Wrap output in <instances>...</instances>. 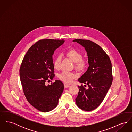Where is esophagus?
Segmentation results:
<instances>
[{"instance_id":"esophagus-1","label":"esophagus","mask_w":132,"mask_h":132,"mask_svg":"<svg viewBox=\"0 0 132 132\" xmlns=\"http://www.w3.org/2000/svg\"><path fill=\"white\" fill-rule=\"evenodd\" d=\"M70 87V85L69 84H67V83H65L64 84V87L65 88H68Z\"/></svg>"}]
</instances>
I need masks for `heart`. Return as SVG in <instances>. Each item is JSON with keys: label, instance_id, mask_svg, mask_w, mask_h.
Listing matches in <instances>:
<instances>
[{"label": "heart", "instance_id": "1", "mask_svg": "<svg viewBox=\"0 0 132 132\" xmlns=\"http://www.w3.org/2000/svg\"><path fill=\"white\" fill-rule=\"evenodd\" d=\"M65 56L69 58L74 62L76 70L79 72H82L87 69L88 66V60L82 58V54L79 51L74 48H70L65 52ZM61 57L57 56L53 61V67L54 69L59 70L60 68ZM58 78L62 81L70 83L77 78V76L75 73L63 71L58 75Z\"/></svg>", "mask_w": 132, "mask_h": 132}]
</instances>
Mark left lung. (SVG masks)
I'll return each mask as SVG.
<instances>
[{
	"instance_id": "left-lung-1",
	"label": "left lung",
	"mask_w": 132,
	"mask_h": 132,
	"mask_svg": "<svg viewBox=\"0 0 132 132\" xmlns=\"http://www.w3.org/2000/svg\"><path fill=\"white\" fill-rule=\"evenodd\" d=\"M73 42L85 47L89 64L87 72L78 80L88 88L82 85L78 86L79 90L76 102L80 108L89 111L101 104L112 84V64L109 57L99 45L86 39H76Z\"/></svg>"
}]
</instances>
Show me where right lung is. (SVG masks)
Here are the masks:
<instances>
[{"mask_svg": "<svg viewBox=\"0 0 132 132\" xmlns=\"http://www.w3.org/2000/svg\"><path fill=\"white\" fill-rule=\"evenodd\" d=\"M64 39L38 40L28 50L20 67L23 90L28 101L38 110L47 112L57 106L64 89L60 80L46 85L54 76L52 55Z\"/></svg>", "mask_w": 132, "mask_h": 132, "instance_id": "obj_1", "label": "right lung"}]
</instances>
